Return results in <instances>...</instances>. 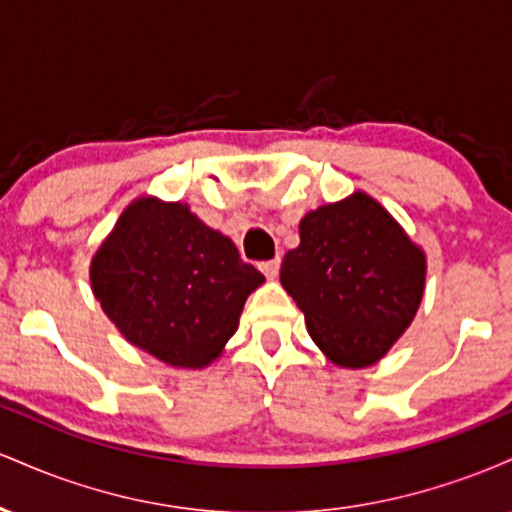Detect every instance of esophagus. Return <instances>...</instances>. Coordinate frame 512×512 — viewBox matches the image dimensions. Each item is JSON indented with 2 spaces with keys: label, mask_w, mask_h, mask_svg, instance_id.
Returning a JSON list of instances; mask_svg holds the SVG:
<instances>
[{
  "label": "esophagus",
  "mask_w": 512,
  "mask_h": 512,
  "mask_svg": "<svg viewBox=\"0 0 512 512\" xmlns=\"http://www.w3.org/2000/svg\"><path fill=\"white\" fill-rule=\"evenodd\" d=\"M279 267H281L279 257H274V260H267V262L260 264V269L264 272V276H267V279H276V274H279Z\"/></svg>",
  "instance_id": "1"
}]
</instances>
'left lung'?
I'll return each mask as SVG.
<instances>
[{
	"label": "left lung",
	"instance_id": "8db88e82",
	"mask_svg": "<svg viewBox=\"0 0 512 512\" xmlns=\"http://www.w3.org/2000/svg\"><path fill=\"white\" fill-rule=\"evenodd\" d=\"M281 286L317 349L342 368H368L395 346L426 289V252L378 199L354 192L298 223Z\"/></svg>",
	"mask_w": 512,
	"mask_h": 512
}]
</instances>
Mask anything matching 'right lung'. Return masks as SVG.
Returning <instances> with one entry per match:
<instances>
[{
  "mask_svg": "<svg viewBox=\"0 0 512 512\" xmlns=\"http://www.w3.org/2000/svg\"><path fill=\"white\" fill-rule=\"evenodd\" d=\"M103 313L137 349L173 368H207L238 330L264 276L182 202L142 195L91 257Z\"/></svg>",
  "mask_w": 512,
  "mask_h": 512,
  "instance_id": "add662e5",
  "label": "right lung"
}]
</instances>
